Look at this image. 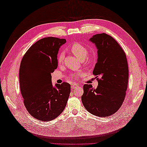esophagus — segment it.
Segmentation results:
<instances>
[{"mask_svg": "<svg viewBox=\"0 0 147 147\" xmlns=\"http://www.w3.org/2000/svg\"><path fill=\"white\" fill-rule=\"evenodd\" d=\"M78 85H76V84H75V83H73V85H71V88H73V89H74V88H76V87H78Z\"/></svg>", "mask_w": 147, "mask_h": 147, "instance_id": "34e87169", "label": "esophagus"}]
</instances>
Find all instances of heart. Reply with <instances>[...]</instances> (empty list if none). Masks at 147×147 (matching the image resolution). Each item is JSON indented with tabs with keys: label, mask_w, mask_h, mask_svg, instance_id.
I'll return each instance as SVG.
<instances>
[{
	"label": "heart",
	"mask_w": 147,
	"mask_h": 147,
	"mask_svg": "<svg viewBox=\"0 0 147 147\" xmlns=\"http://www.w3.org/2000/svg\"><path fill=\"white\" fill-rule=\"evenodd\" d=\"M71 51L75 55L76 57L80 59V60H84L86 56L88 55V51L85 46L81 44L80 43L75 42L74 43L73 45L71 46ZM64 58V52H61L57 56V61L59 65H61L62 64Z\"/></svg>",
	"instance_id": "heart-1"
}]
</instances>
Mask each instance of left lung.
I'll use <instances>...</instances> for the list:
<instances>
[{
  "label": "left lung",
  "instance_id": "8db88e82",
  "mask_svg": "<svg viewBox=\"0 0 147 147\" xmlns=\"http://www.w3.org/2000/svg\"><path fill=\"white\" fill-rule=\"evenodd\" d=\"M90 40L98 49L93 74L97 78L98 85L93 88L92 85L85 84L82 101L90 113L108 117L120 109L125 98L129 76L126 55L120 45L107 34H96Z\"/></svg>",
  "mask_w": 147,
  "mask_h": 147
}]
</instances>
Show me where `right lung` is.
Returning a JSON list of instances; mask_svg holds the SVG:
<instances>
[{
	"label": "right lung",
	"instance_id": "obj_1",
	"mask_svg": "<svg viewBox=\"0 0 147 147\" xmlns=\"http://www.w3.org/2000/svg\"><path fill=\"white\" fill-rule=\"evenodd\" d=\"M65 39L47 37L30 47L22 58L20 84L23 103L32 117L54 119L64 111L71 92L68 83L52 86L51 73L57 67V55Z\"/></svg>",
	"mask_w": 147,
	"mask_h": 147
}]
</instances>
